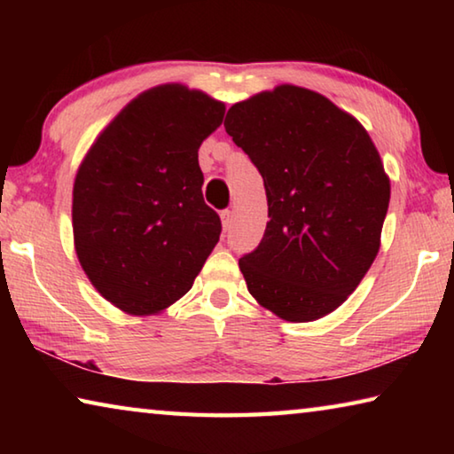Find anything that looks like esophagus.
<instances>
[{"instance_id": "1", "label": "esophagus", "mask_w": 454, "mask_h": 454, "mask_svg": "<svg viewBox=\"0 0 454 454\" xmlns=\"http://www.w3.org/2000/svg\"><path fill=\"white\" fill-rule=\"evenodd\" d=\"M220 220H222V228H224L226 232H228V230L232 228V222H234L232 212H230V210H222V212H220Z\"/></svg>"}]
</instances>
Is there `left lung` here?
Segmentation results:
<instances>
[{"mask_svg": "<svg viewBox=\"0 0 454 454\" xmlns=\"http://www.w3.org/2000/svg\"><path fill=\"white\" fill-rule=\"evenodd\" d=\"M224 128L258 168L268 198L262 240L238 262L248 292L284 320L326 317L379 254L390 182L371 136L298 86L234 104Z\"/></svg>", "mask_w": 454, "mask_h": 454, "instance_id": "8db88e82", "label": "left lung"}]
</instances>
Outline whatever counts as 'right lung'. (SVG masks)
I'll list each match as a JSON object with an SVG mask.
<instances>
[{
	"instance_id": "right-lung-1",
	"label": "right lung",
	"mask_w": 454,
	"mask_h": 454,
	"mask_svg": "<svg viewBox=\"0 0 454 454\" xmlns=\"http://www.w3.org/2000/svg\"><path fill=\"white\" fill-rule=\"evenodd\" d=\"M224 104L178 83L132 99L75 176L74 242L106 301L153 314L182 298L220 240L204 202L198 148L224 120Z\"/></svg>"
}]
</instances>
